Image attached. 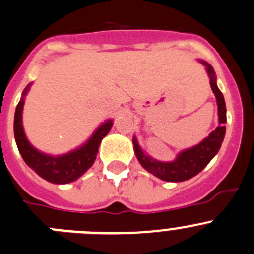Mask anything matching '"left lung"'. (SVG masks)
Returning <instances> with one entry per match:
<instances>
[{
    "mask_svg": "<svg viewBox=\"0 0 254 254\" xmlns=\"http://www.w3.org/2000/svg\"><path fill=\"white\" fill-rule=\"evenodd\" d=\"M202 64L206 67L207 74L209 77V84L216 96L217 108H218V126L214 131H212L208 136L195 146L186 148L177 154L173 161L163 162L154 159L148 156L139 146L136 136H133V149L137 159L141 163L142 167L157 178L167 182H183L190 178L194 177L201 172L211 159L218 153L222 146V142L226 134V102L222 92L217 86V77L213 67L206 61L199 60Z\"/></svg>",
    "mask_w": 254,
    "mask_h": 254,
    "instance_id": "obj_1",
    "label": "left lung"
}]
</instances>
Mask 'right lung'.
I'll return each mask as SVG.
<instances>
[{"label":"right lung","instance_id":"obj_1","mask_svg":"<svg viewBox=\"0 0 254 254\" xmlns=\"http://www.w3.org/2000/svg\"><path fill=\"white\" fill-rule=\"evenodd\" d=\"M31 84H27L22 92L20 102L14 112V139H16L17 148L20 151L23 161L30 168H32L40 177L56 185H66L78 180L88 168L92 167L98 153V147L101 142L111 131L113 120H106L97 127L93 134L84 142L82 146L76 149L67 152V153L52 156V154L43 153L30 143L23 129L22 125V111L25 105V97L31 88Z\"/></svg>","mask_w":254,"mask_h":254}]
</instances>
